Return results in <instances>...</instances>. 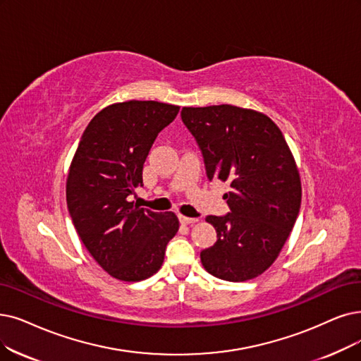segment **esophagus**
Returning <instances> with one entry per match:
<instances>
[{"mask_svg":"<svg viewBox=\"0 0 361 361\" xmlns=\"http://www.w3.org/2000/svg\"><path fill=\"white\" fill-rule=\"evenodd\" d=\"M179 221L182 222V224H185V225H192V224H195V222H198V219L197 218H186V216H179Z\"/></svg>","mask_w":361,"mask_h":361,"instance_id":"1","label":"esophagus"}]
</instances>
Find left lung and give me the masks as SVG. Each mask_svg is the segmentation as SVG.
I'll list each match as a JSON object with an SVG mask.
<instances>
[{
  "label": "left lung",
  "mask_w": 361,
  "mask_h": 361,
  "mask_svg": "<svg viewBox=\"0 0 361 361\" xmlns=\"http://www.w3.org/2000/svg\"><path fill=\"white\" fill-rule=\"evenodd\" d=\"M183 124L203 152L207 178L228 182L231 213L207 216L218 241L200 253L204 269L226 281L265 272L289 238L302 186L293 154L268 115L233 105L185 106Z\"/></svg>",
  "instance_id": "1"
}]
</instances>
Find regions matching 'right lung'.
Listing matches in <instances>:
<instances>
[{"instance_id":"right-lung-1","label":"right lung","mask_w":361,"mask_h":361,"mask_svg":"<svg viewBox=\"0 0 361 361\" xmlns=\"http://www.w3.org/2000/svg\"><path fill=\"white\" fill-rule=\"evenodd\" d=\"M179 106L127 100L97 112L81 136L66 179V204L85 249L111 277L145 280L161 268L176 235L173 212L155 213L128 200L142 186L143 163Z\"/></svg>"}]
</instances>
